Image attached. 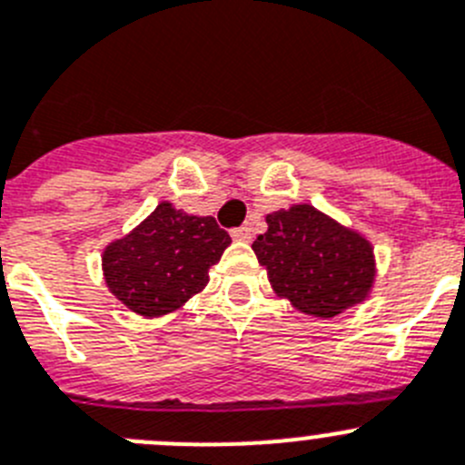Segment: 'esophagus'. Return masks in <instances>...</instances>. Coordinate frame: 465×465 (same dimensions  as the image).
<instances>
[{"mask_svg": "<svg viewBox=\"0 0 465 465\" xmlns=\"http://www.w3.org/2000/svg\"><path fill=\"white\" fill-rule=\"evenodd\" d=\"M232 238H233V241L250 242V241H252V227H250V224H242V227L233 229V232H232Z\"/></svg>", "mask_w": 465, "mask_h": 465, "instance_id": "1", "label": "esophagus"}]
</instances>
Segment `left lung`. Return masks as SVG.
<instances>
[{"label":"left lung","instance_id":"obj_1","mask_svg":"<svg viewBox=\"0 0 465 465\" xmlns=\"http://www.w3.org/2000/svg\"><path fill=\"white\" fill-rule=\"evenodd\" d=\"M266 224L252 250L280 299L320 320L368 299L378 271L366 236L311 203L271 213Z\"/></svg>","mask_w":465,"mask_h":465}]
</instances>
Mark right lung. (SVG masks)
Listing matches in <instances>:
<instances>
[{
    "label": "right lung",
    "mask_w": 465,
    "mask_h": 465,
    "mask_svg": "<svg viewBox=\"0 0 465 465\" xmlns=\"http://www.w3.org/2000/svg\"><path fill=\"white\" fill-rule=\"evenodd\" d=\"M229 242L215 217L190 215L162 202L139 227L104 248V280L136 315H169L206 287L208 269Z\"/></svg>",
    "instance_id": "right-lung-1"
}]
</instances>
